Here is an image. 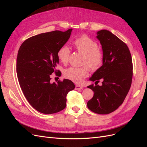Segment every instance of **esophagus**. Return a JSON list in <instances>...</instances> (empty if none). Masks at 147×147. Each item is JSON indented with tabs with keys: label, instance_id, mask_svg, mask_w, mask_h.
Returning <instances> with one entry per match:
<instances>
[{
	"label": "esophagus",
	"instance_id": "34e87169",
	"mask_svg": "<svg viewBox=\"0 0 147 147\" xmlns=\"http://www.w3.org/2000/svg\"><path fill=\"white\" fill-rule=\"evenodd\" d=\"M83 86H79V85H76L75 86V89L76 90H81V89H83Z\"/></svg>",
	"mask_w": 147,
	"mask_h": 147
}]
</instances>
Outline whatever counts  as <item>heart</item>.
Returning a JSON list of instances; mask_svg holds the SVG:
<instances>
[{
  "label": "heart",
  "instance_id": "1",
  "mask_svg": "<svg viewBox=\"0 0 147 147\" xmlns=\"http://www.w3.org/2000/svg\"><path fill=\"white\" fill-rule=\"evenodd\" d=\"M73 46L77 51L81 53L83 57L82 67H70L64 71V77L75 83H81L86 78L91 69L93 71L99 69L103 64L104 52L99 47L97 43L85 35L80 37L73 42ZM70 51L66 46H63L57 52L59 60L63 64L69 61Z\"/></svg>",
  "mask_w": 147,
  "mask_h": 147
}]
</instances>
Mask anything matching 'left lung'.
<instances>
[{
  "instance_id": "obj_1",
  "label": "left lung",
  "mask_w": 147,
  "mask_h": 147,
  "mask_svg": "<svg viewBox=\"0 0 147 147\" xmlns=\"http://www.w3.org/2000/svg\"><path fill=\"white\" fill-rule=\"evenodd\" d=\"M104 54L103 64L93 74L95 82L88 88L94 91L88 108L97 114H109L116 110L126 97L132 79V61L126 44L107 30L97 32ZM100 80L101 86H97Z\"/></svg>"
}]
</instances>
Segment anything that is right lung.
I'll return each mask as SVG.
<instances>
[{"mask_svg": "<svg viewBox=\"0 0 147 147\" xmlns=\"http://www.w3.org/2000/svg\"><path fill=\"white\" fill-rule=\"evenodd\" d=\"M72 29L55 30L31 37L22 43L16 59V74L20 87L31 106L44 114L64 109L67 94L75 88L67 79L51 83V75L61 73L57 52L70 38Z\"/></svg>", "mask_w": 147, "mask_h": 147, "instance_id": "add662e5", "label": "right lung"}]
</instances>
